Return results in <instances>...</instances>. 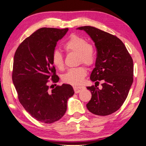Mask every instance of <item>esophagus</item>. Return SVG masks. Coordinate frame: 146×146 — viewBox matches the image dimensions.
Segmentation results:
<instances>
[{
  "mask_svg": "<svg viewBox=\"0 0 146 146\" xmlns=\"http://www.w3.org/2000/svg\"><path fill=\"white\" fill-rule=\"evenodd\" d=\"M85 88L83 86H74V92L76 94L79 93L82 90H84Z\"/></svg>",
  "mask_w": 146,
  "mask_h": 146,
  "instance_id": "34e87169",
  "label": "esophagus"
}]
</instances>
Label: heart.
<instances>
[{
    "mask_svg": "<svg viewBox=\"0 0 146 146\" xmlns=\"http://www.w3.org/2000/svg\"><path fill=\"white\" fill-rule=\"evenodd\" d=\"M64 48L67 52L78 54L80 63H83L88 66H92L96 62L94 49L90 44L84 38L77 35H72L64 45ZM52 62L60 70L64 68V59L60 52L55 50L52 55ZM87 74L85 67L80 66L69 69L62 76L64 82L73 86L80 85Z\"/></svg>",
    "mask_w": 146,
    "mask_h": 146,
    "instance_id": "1",
    "label": "heart"
}]
</instances>
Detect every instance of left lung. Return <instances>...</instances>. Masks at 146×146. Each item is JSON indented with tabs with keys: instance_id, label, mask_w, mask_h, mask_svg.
<instances>
[{
	"instance_id": "8db88e82",
	"label": "left lung",
	"mask_w": 146,
	"mask_h": 146,
	"mask_svg": "<svg viewBox=\"0 0 146 146\" xmlns=\"http://www.w3.org/2000/svg\"><path fill=\"white\" fill-rule=\"evenodd\" d=\"M77 29L84 31L94 42L97 50L95 68L90 80L102 88L88 86L92 98L86 104L88 110L98 115H108L116 111L124 102L133 83L132 58L124 44L117 36L90 26Z\"/></svg>"
}]
</instances>
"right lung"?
Returning <instances> with one entry per match:
<instances>
[{"label":"right lung","instance_id":"obj_1","mask_svg":"<svg viewBox=\"0 0 146 146\" xmlns=\"http://www.w3.org/2000/svg\"><path fill=\"white\" fill-rule=\"evenodd\" d=\"M68 29L41 28L19 46L14 56L12 78L20 103L36 120L51 123L59 120L67 109V101L74 94L70 84H63L50 90L49 79L56 83L52 55L57 42Z\"/></svg>","mask_w":146,"mask_h":146}]
</instances>
